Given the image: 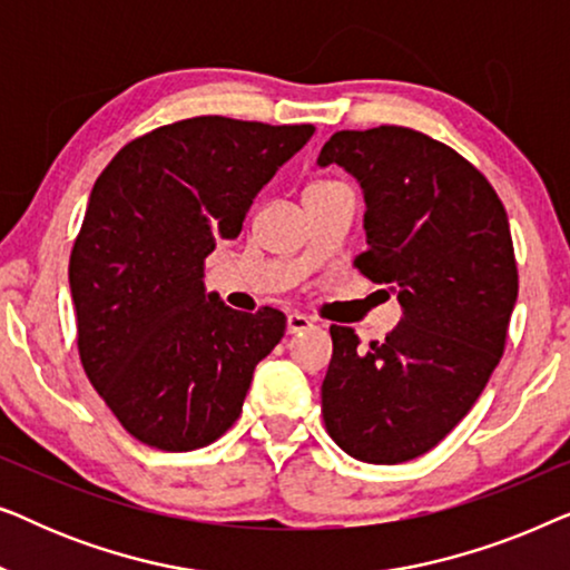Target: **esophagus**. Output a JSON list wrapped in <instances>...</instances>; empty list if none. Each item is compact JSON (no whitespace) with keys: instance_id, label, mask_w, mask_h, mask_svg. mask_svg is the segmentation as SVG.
<instances>
[{"instance_id":"obj_1","label":"esophagus","mask_w":570,"mask_h":570,"mask_svg":"<svg viewBox=\"0 0 570 570\" xmlns=\"http://www.w3.org/2000/svg\"><path fill=\"white\" fill-rule=\"evenodd\" d=\"M308 326H314V322H311L306 314H298V311H295V314H287V334H301L306 332Z\"/></svg>"}]
</instances>
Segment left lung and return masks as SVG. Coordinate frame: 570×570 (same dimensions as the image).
Here are the masks:
<instances>
[{
  "mask_svg": "<svg viewBox=\"0 0 570 570\" xmlns=\"http://www.w3.org/2000/svg\"><path fill=\"white\" fill-rule=\"evenodd\" d=\"M330 163L365 197L355 267L392 287L402 318L368 347L332 326L324 425L361 462H410L454 431L501 361L519 293L509 217L488 178L423 131H337L318 155Z\"/></svg>",
  "mask_w": 570,
  "mask_h": 570,
  "instance_id": "8db88e82",
  "label": "left lung"
}]
</instances>
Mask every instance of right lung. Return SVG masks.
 Returning <instances> with one entry per match:
<instances>
[{
  "label": "right lung",
  "instance_id": "obj_1",
  "mask_svg": "<svg viewBox=\"0 0 570 570\" xmlns=\"http://www.w3.org/2000/svg\"><path fill=\"white\" fill-rule=\"evenodd\" d=\"M314 135L225 116L166 124L124 145L90 191L69 256L77 350L137 441L194 451L236 423L285 314L205 293V259L236 238L264 184Z\"/></svg>",
  "mask_w": 570,
  "mask_h": 570
}]
</instances>
